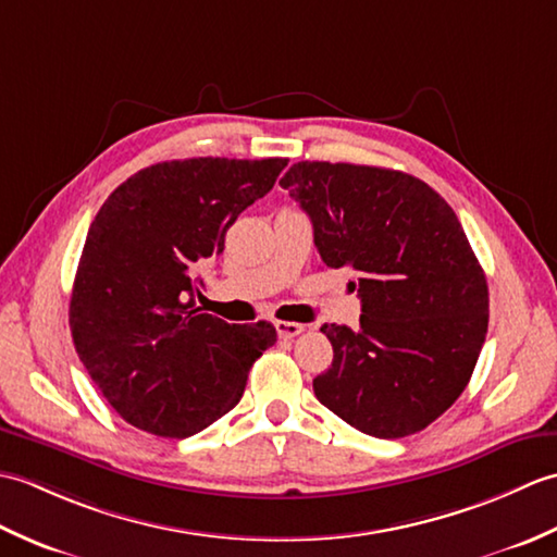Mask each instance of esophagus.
<instances>
[{"label":"esophagus","instance_id":"obj_1","mask_svg":"<svg viewBox=\"0 0 557 557\" xmlns=\"http://www.w3.org/2000/svg\"><path fill=\"white\" fill-rule=\"evenodd\" d=\"M275 330L282 339H292L304 333V325L294 321H275Z\"/></svg>","mask_w":557,"mask_h":557}]
</instances>
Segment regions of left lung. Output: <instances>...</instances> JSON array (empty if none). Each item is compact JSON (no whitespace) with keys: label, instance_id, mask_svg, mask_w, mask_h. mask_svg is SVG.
Here are the masks:
<instances>
[{"label":"left lung","instance_id":"8db88e82","mask_svg":"<svg viewBox=\"0 0 557 557\" xmlns=\"http://www.w3.org/2000/svg\"><path fill=\"white\" fill-rule=\"evenodd\" d=\"M327 268L354 272L359 327L323 325L321 405L375 437L423 431L467 387L488 330V285L455 210L417 176L297 162L282 176Z\"/></svg>","mask_w":557,"mask_h":557}]
</instances>
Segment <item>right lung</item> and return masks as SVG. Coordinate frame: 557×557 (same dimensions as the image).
Instances as JSON below:
<instances>
[{"label":"right lung","instance_id":"1","mask_svg":"<svg viewBox=\"0 0 557 557\" xmlns=\"http://www.w3.org/2000/svg\"><path fill=\"white\" fill-rule=\"evenodd\" d=\"M285 158L158 162L116 186L92 220L69 304L71 337L124 421L188 437L239 405L253 361L277 342L265 321L200 313L198 270L263 198Z\"/></svg>","mask_w":557,"mask_h":557}]
</instances>
